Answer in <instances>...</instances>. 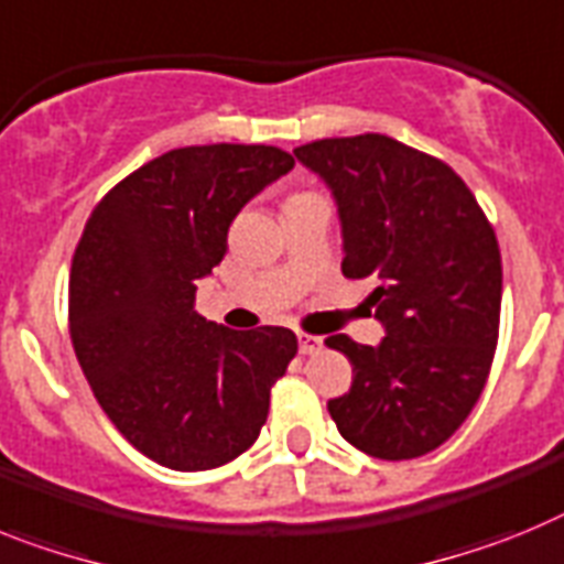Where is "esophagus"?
<instances>
[{"label": "esophagus", "instance_id": "esophagus-1", "mask_svg": "<svg viewBox=\"0 0 564 564\" xmlns=\"http://www.w3.org/2000/svg\"><path fill=\"white\" fill-rule=\"evenodd\" d=\"M297 349H301V355H317V351L323 349V337H315V335H297Z\"/></svg>", "mask_w": 564, "mask_h": 564}]
</instances>
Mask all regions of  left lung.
<instances>
[{"mask_svg":"<svg viewBox=\"0 0 564 564\" xmlns=\"http://www.w3.org/2000/svg\"><path fill=\"white\" fill-rule=\"evenodd\" d=\"M337 204L343 275L377 278L386 337H326L355 366L329 400L343 440L377 459L434 452L471 414L499 335L502 258L471 189L440 159L380 133L295 150Z\"/></svg>","mask_w":564,"mask_h":564,"instance_id":"left-lung-1","label":"left lung"}]
</instances>
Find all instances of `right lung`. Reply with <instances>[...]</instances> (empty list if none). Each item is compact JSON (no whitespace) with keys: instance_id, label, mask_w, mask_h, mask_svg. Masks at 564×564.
<instances>
[{"instance_id":"right-lung-1","label":"right lung","mask_w":564,"mask_h":564,"mask_svg":"<svg viewBox=\"0 0 564 564\" xmlns=\"http://www.w3.org/2000/svg\"><path fill=\"white\" fill-rule=\"evenodd\" d=\"M292 166L267 144L170 150L99 200L73 254L78 366L127 443L173 471L247 452L297 355L283 326L232 332L195 312L235 215Z\"/></svg>"}]
</instances>
